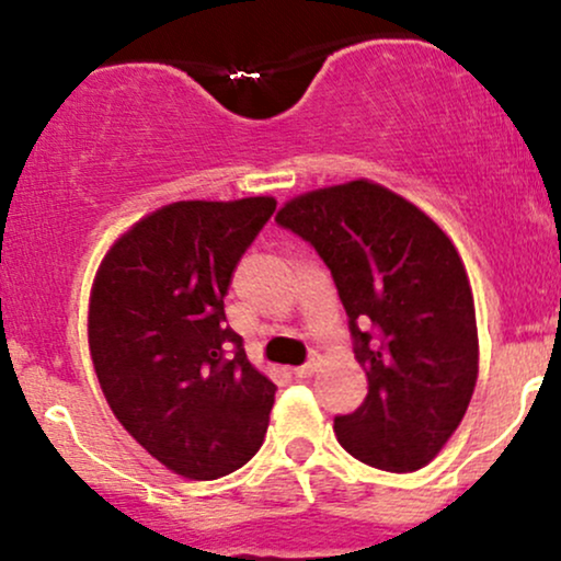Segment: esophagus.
I'll use <instances>...</instances> for the list:
<instances>
[{"label": "esophagus", "instance_id": "1", "mask_svg": "<svg viewBox=\"0 0 561 561\" xmlns=\"http://www.w3.org/2000/svg\"><path fill=\"white\" fill-rule=\"evenodd\" d=\"M317 358H311V362H308V364H302V366H298V369H295V377H298V379H306V377H311L313 375V371H317Z\"/></svg>", "mask_w": 561, "mask_h": 561}]
</instances>
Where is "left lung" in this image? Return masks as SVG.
Instances as JSON below:
<instances>
[{
  "label": "left lung",
  "mask_w": 561,
  "mask_h": 561,
  "mask_svg": "<svg viewBox=\"0 0 561 561\" xmlns=\"http://www.w3.org/2000/svg\"><path fill=\"white\" fill-rule=\"evenodd\" d=\"M276 221L332 272L369 382L364 403L334 420L340 446L385 472L430 465L478 382V321L459 250L422 208L369 179L302 192Z\"/></svg>",
  "instance_id": "left-lung-1"
}]
</instances>
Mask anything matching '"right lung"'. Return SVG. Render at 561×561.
<instances>
[{
  "label": "right lung",
  "instance_id": "1",
  "mask_svg": "<svg viewBox=\"0 0 561 561\" xmlns=\"http://www.w3.org/2000/svg\"><path fill=\"white\" fill-rule=\"evenodd\" d=\"M274 197L179 199L111 244L89 295V353L115 420L186 480L261 448L276 385L248 362L224 298Z\"/></svg>",
  "mask_w": 561,
  "mask_h": 561
}]
</instances>
